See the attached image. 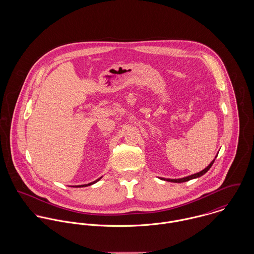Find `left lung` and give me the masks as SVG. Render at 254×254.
Here are the masks:
<instances>
[{
    "label": "left lung",
    "mask_w": 254,
    "mask_h": 254,
    "mask_svg": "<svg viewBox=\"0 0 254 254\" xmlns=\"http://www.w3.org/2000/svg\"><path fill=\"white\" fill-rule=\"evenodd\" d=\"M216 157H217V156H215V158H216ZM214 160H215V159H213V160L210 162V164H209L206 168H204L203 170H201V171H200V172H198V173H195V174H192V175H190V176L184 177V178H180V179H165V178H159V179L164 180V181L173 182V183H184V182L190 181V180H191V179L198 178V177L202 176L203 174H205V173H206V172L211 168V166H212V164H213Z\"/></svg>",
    "instance_id": "1"
}]
</instances>
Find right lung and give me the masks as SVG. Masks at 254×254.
<instances>
[{
	"mask_svg": "<svg viewBox=\"0 0 254 254\" xmlns=\"http://www.w3.org/2000/svg\"><path fill=\"white\" fill-rule=\"evenodd\" d=\"M102 179V177L101 178H99V179H97L96 181L91 182V183H89V184H85V185H79V186H75L76 188H82V187H88V186H91V185H93V184H95V183H97L98 181H100ZM74 187V186H73Z\"/></svg>",
	"mask_w": 254,
	"mask_h": 254,
	"instance_id": "1",
	"label": "right lung"
}]
</instances>
